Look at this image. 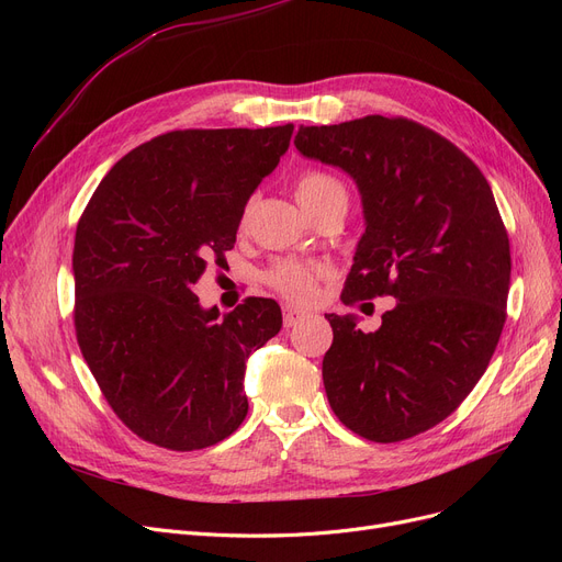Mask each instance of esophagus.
<instances>
[{
	"label": "esophagus",
	"mask_w": 562,
	"mask_h": 562,
	"mask_svg": "<svg viewBox=\"0 0 562 562\" xmlns=\"http://www.w3.org/2000/svg\"><path fill=\"white\" fill-rule=\"evenodd\" d=\"M303 318H305V312H301L296 307H284V328H293Z\"/></svg>",
	"instance_id": "esophagus-1"
}]
</instances>
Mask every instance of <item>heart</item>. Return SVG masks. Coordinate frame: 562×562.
I'll use <instances>...</instances> for the list:
<instances>
[{
    "instance_id": "heart-1",
    "label": "heart",
    "mask_w": 562,
    "mask_h": 562,
    "mask_svg": "<svg viewBox=\"0 0 562 562\" xmlns=\"http://www.w3.org/2000/svg\"><path fill=\"white\" fill-rule=\"evenodd\" d=\"M339 189L341 184L335 180V177L318 170H307L296 180V198L303 210ZM318 276H321V266L316 263L284 259L271 266L269 273H266V280H269V284L276 286L282 296L296 303H307L316 293Z\"/></svg>"
}]
</instances>
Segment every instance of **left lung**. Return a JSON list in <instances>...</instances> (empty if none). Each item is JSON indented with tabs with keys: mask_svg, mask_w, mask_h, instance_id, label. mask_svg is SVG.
Here are the masks:
<instances>
[{
	"mask_svg": "<svg viewBox=\"0 0 562 562\" xmlns=\"http://www.w3.org/2000/svg\"><path fill=\"white\" fill-rule=\"evenodd\" d=\"M293 143L350 175L362 198L344 303L396 299L375 333L358 330L352 314H326L330 407L364 439L415 437L476 387L504 330L510 244L492 189L451 140L407 117L301 127Z\"/></svg>",
	"mask_w": 562,
	"mask_h": 562,
	"instance_id": "8db88e82",
	"label": "left lung"
}]
</instances>
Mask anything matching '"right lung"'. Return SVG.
Segmentation results:
<instances>
[{"instance_id": "obj_1", "label": "right lung", "mask_w": 562, "mask_h": 562, "mask_svg": "<svg viewBox=\"0 0 562 562\" xmlns=\"http://www.w3.org/2000/svg\"><path fill=\"white\" fill-rule=\"evenodd\" d=\"M291 132L161 134L106 172L77 225L81 356L115 415L157 447H212L248 415L246 362L280 333V305L248 299L221 316L200 305L193 284L234 248L246 204Z\"/></svg>"}]
</instances>
